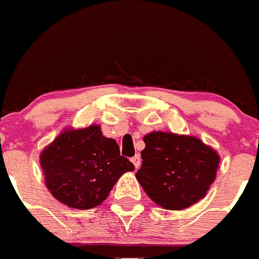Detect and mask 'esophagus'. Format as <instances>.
Here are the masks:
<instances>
[{"label":"esophagus","instance_id":"34e87169","mask_svg":"<svg viewBox=\"0 0 259 259\" xmlns=\"http://www.w3.org/2000/svg\"><path fill=\"white\" fill-rule=\"evenodd\" d=\"M132 164H134V166H135V169H138L139 166H141V155H135V157H132L131 158Z\"/></svg>","mask_w":259,"mask_h":259}]
</instances>
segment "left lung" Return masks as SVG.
<instances>
[{
    "label": "left lung",
    "instance_id": "1",
    "mask_svg": "<svg viewBox=\"0 0 259 259\" xmlns=\"http://www.w3.org/2000/svg\"><path fill=\"white\" fill-rule=\"evenodd\" d=\"M138 182L151 201L183 210L202 199L215 179L220 157L201 139L154 131L143 138Z\"/></svg>",
    "mask_w": 259,
    "mask_h": 259
}]
</instances>
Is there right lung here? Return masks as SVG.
Masks as SVG:
<instances>
[{
    "mask_svg": "<svg viewBox=\"0 0 259 259\" xmlns=\"http://www.w3.org/2000/svg\"><path fill=\"white\" fill-rule=\"evenodd\" d=\"M40 168L52 195L73 209H93L108 198L120 176L132 172L117 142L102 135L100 125L64 130L40 153Z\"/></svg>",
    "mask_w": 259,
    "mask_h": 259,
    "instance_id": "add662e5",
    "label": "right lung"
}]
</instances>
